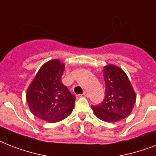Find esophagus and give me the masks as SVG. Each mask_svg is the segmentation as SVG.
Segmentation results:
<instances>
[{
	"label": "esophagus",
	"mask_w": 156,
	"mask_h": 156,
	"mask_svg": "<svg viewBox=\"0 0 156 156\" xmlns=\"http://www.w3.org/2000/svg\"><path fill=\"white\" fill-rule=\"evenodd\" d=\"M83 95H84V96H86V97H88L89 93H88L87 90H84V92H83Z\"/></svg>",
	"instance_id": "obj_1"
}]
</instances>
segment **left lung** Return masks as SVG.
I'll list each match as a JSON object with an SVG mask.
<instances>
[{"mask_svg": "<svg viewBox=\"0 0 156 156\" xmlns=\"http://www.w3.org/2000/svg\"><path fill=\"white\" fill-rule=\"evenodd\" d=\"M105 97L98 105H91L98 118L107 122H116L130 114L136 102V95L128 77L117 66L104 67Z\"/></svg>", "mask_w": 156, "mask_h": 156, "instance_id": "1", "label": "left lung"}]
</instances>
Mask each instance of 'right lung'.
I'll return each instance as SVG.
<instances>
[{"mask_svg": "<svg viewBox=\"0 0 156 156\" xmlns=\"http://www.w3.org/2000/svg\"><path fill=\"white\" fill-rule=\"evenodd\" d=\"M65 65L59 60L45 63L29 86L27 101L35 116L48 122H57L72 112L75 97L61 82Z\"/></svg>", "mask_w": 156, "mask_h": 156, "instance_id": "add662e5", "label": "right lung"}]
</instances>
